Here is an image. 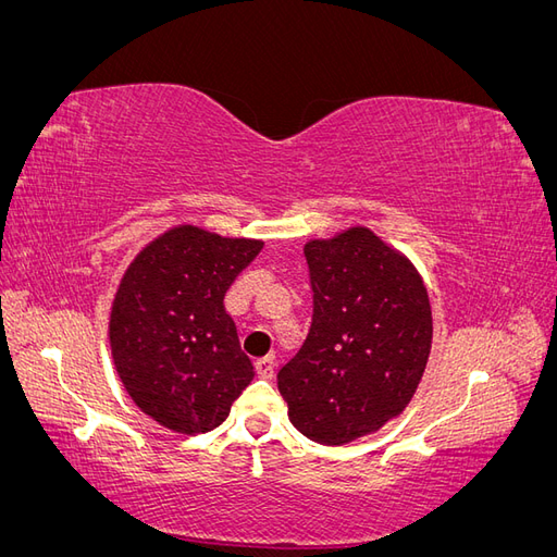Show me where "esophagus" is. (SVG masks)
I'll return each instance as SVG.
<instances>
[{"instance_id": "1", "label": "esophagus", "mask_w": 557, "mask_h": 557, "mask_svg": "<svg viewBox=\"0 0 557 557\" xmlns=\"http://www.w3.org/2000/svg\"><path fill=\"white\" fill-rule=\"evenodd\" d=\"M256 372L260 379H274L276 362L272 358H260V360H256Z\"/></svg>"}]
</instances>
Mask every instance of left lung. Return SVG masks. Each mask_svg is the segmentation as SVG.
<instances>
[{
  "instance_id": "1",
  "label": "left lung",
  "mask_w": 557,
  "mask_h": 557,
  "mask_svg": "<svg viewBox=\"0 0 557 557\" xmlns=\"http://www.w3.org/2000/svg\"><path fill=\"white\" fill-rule=\"evenodd\" d=\"M305 256L311 330L278 391L301 434L342 446L411 401L432 348L430 297L416 267L367 227L313 239Z\"/></svg>"
}]
</instances>
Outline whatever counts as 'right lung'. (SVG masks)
<instances>
[{"label":"right lung","instance_id":"1","mask_svg":"<svg viewBox=\"0 0 557 557\" xmlns=\"http://www.w3.org/2000/svg\"><path fill=\"white\" fill-rule=\"evenodd\" d=\"M262 246L178 225L127 267L111 307V356L127 395L160 425L211 432L256 376L223 299Z\"/></svg>","mask_w":557,"mask_h":557}]
</instances>
